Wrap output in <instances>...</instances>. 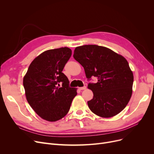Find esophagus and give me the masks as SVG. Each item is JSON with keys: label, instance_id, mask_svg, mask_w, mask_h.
<instances>
[{"label": "esophagus", "instance_id": "obj_1", "mask_svg": "<svg viewBox=\"0 0 154 154\" xmlns=\"http://www.w3.org/2000/svg\"><path fill=\"white\" fill-rule=\"evenodd\" d=\"M86 88H87L86 86H84L82 87H79V89L80 90H85V89H86Z\"/></svg>", "mask_w": 154, "mask_h": 154}]
</instances>
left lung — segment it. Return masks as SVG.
<instances>
[{"mask_svg":"<svg viewBox=\"0 0 154 154\" xmlns=\"http://www.w3.org/2000/svg\"><path fill=\"white\" fill-rule=\"evenodd\" d=\"M74 58L82 65L88 80L97 78V82L88 84L93 99L87 102L97 116H115L127 105L132 94L134 75L127 60L109 48L97 45H85L75 48Z\"/></svg>","mask_w":154,"mask_h":154,"instance_id":"8db88e82","label":"left lung"}]
</instances>
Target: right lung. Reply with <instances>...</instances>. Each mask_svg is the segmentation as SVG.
<instances>
[{
	"mask_svg": "<svg viewBox=\"0 0 154 154\" xmlns=\"http://www.w3.org/2000/svg\"><path fill=\"white\" fill-rule=\"evenodd\" d=\"M68 47L48 50L32 62L23 85L30 107L44 120L55 122L66 116L77 95L62 72L70 58Z\"/></svg>",
	"mask_w": 154,
	"mask_h": 154,
	"instance_id": "add662e5",
	"label": "right lung"
}]
</instances>
